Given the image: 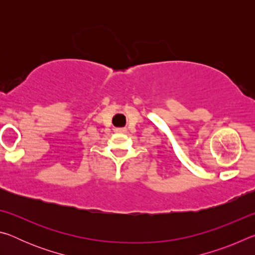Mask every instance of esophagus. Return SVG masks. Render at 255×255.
Wrapping results in <instances>:
<instances>
[{"label": "esophagus", "instance_id": "esophagus-1", "mask_svg": "<svg viewBox=\"0 0 255 255\" xmlns=\"http://www.w3.org/2000/svg\"><path fill=\"white\" fill-rule=\"evenodd\" d=\"M116 132H125L126 131V128H115Z\"/></svg>", "mask_w": 255, "mask_h": 255}]
</instances>
